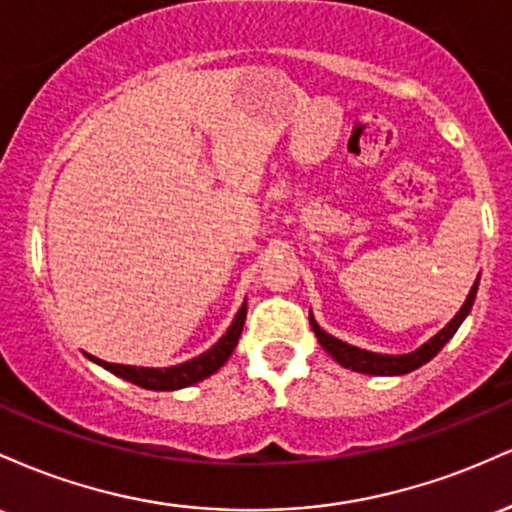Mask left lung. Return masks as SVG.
I'll list each match as a JSON object with an SVG mask.
<instances>
[{
	"label": "left lung",
	"instance_id": "8db88e82",
	"mask_svg": "<svg viewBox=\"0 0 512 512\" xmlns=\"http://www.w3.org/2000/svg\"><path fill=\"white\" fill-rule=\"evenodd\" d=\"M477 289H479V276H477V281H474L472 291H469L467 301H464L462 308L457 310V315L452 317L448 325H445L438 334H433L426 344H421L419 349L409 351V354H375V351L358 349V346H354V344H346V342H342V339L332 337V334H327L325 330H322V327L315 322L313 313H310V327H313L317 342L322 344V349H325L327 354H330L334 361L339 363V366L351 368V370H356V373H366V375H404V373H411V370L421 368L424 363L431 361V358L436 356L452 337H455L457 327L462 325L464 317H467L469 310H472L474 298H477Z\"/></svg>",
	"mask_w": 512,
	"mask_h": 512
}]
</instances>
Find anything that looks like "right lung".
<instances>
[{
	"label": "right lung",
	"mask_w": 512,
	"mask_h": 512,
	"mask_svg": "<svg viewBox=\"0 0 512 512\" xmlns=\"http://www.w3.org/2000/svg\"><path fill=\"white\" fill-rule=\"evenodd\" d=\"M245 315H248V303L240 305L238 315L233 317L231 327H228L226 334L216 342L211 349L199 354L197 358H190V361L178 363V366L170 368H137V366H122V363H108L101 361L96 356H88L93 363L103 366L110 373H115L117 378L129 380V383L144 387V390H156V392H170V390H182V387H190L202 383L204 378L214 375L223 363L228 361L236 349L240 332H243L245 325Z\"/></svg>",
	"instance_id": "add662e5"
}]
</instances>
